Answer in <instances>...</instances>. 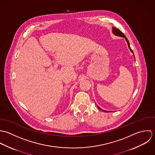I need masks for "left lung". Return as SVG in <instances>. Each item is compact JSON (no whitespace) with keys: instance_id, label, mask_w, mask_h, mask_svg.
<instances>
[{"instance_id":"8db88e82","label":"left lung","mask_w":155,"mask_h":155,"mask_svg":"<svg viewBox=\"0 0 155 155\" xmlns=\"http://www.w3.org/2000/svg\"><path fill=\"white\" fill-rule=\"evenodd\" d=\"M113 33L115 35H116V36H120V37H124L125 38V39H126V42H127V45H128V47H129V50H130V51L133 53V51H132V50L130 48V45H129V41H128V39H127V38L126 37V36L124 35V33L122 32V31H120L119 29H118L117 28H113ZM135 58V57H134ZM97 108L99 109V110H102V111H104V112H109V111H105V110H102L101 108H99V107H97Z\"/></svg>"}]
</instances>
